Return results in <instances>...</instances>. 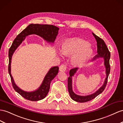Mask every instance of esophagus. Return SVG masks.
Masks as SVG:
<instances>
[{"label":"esophagus","mask_w":123,"mask_h":123,"mask_svg":"<svg viewBox=\"0 0 123 123\" xmlns=\"http://www.w3.org/2000/svg\"><path fill=\"white\" fill-rule=\"evenodd\" d=\"M67 70V65L65 64H62L59 68V70L61 72H65Z\"/></svg>","instance_id":"1"}]
</instances>
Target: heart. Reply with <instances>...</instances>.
Instances as JSON below:
<instances>
[{
    "label": "heart",
    "mask_w": 123,
    "mask_h": 123,
    "mask_svg": "<svg viewBox=\"0 0 123 123\" xmlns=\"http://www.w3.org/2000/svg\"><path fill=\"white\" fill-rule=\"evenodd\" d=\"M60 51L62 54L65 55H73L72 61L73 64L77 65L85 63L92 56L93 52L88 43L80 39L64 43L61 47Z\"/></svg>",
    "instance_id": "obj_1"
}]
</instances>
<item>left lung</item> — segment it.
Wrapping results in <instances>:
<instances>
[{
	"label": "left lung",
	"instance_id": "8db88e82",
	"mask_svg": "<svg viewBox=\"0 0 123 123\" xmlns=\"http://www.w3.org/2000/svg\"><path fill=\"white\" fill-rule=\"evenodd\" d=\"M93 34V35L95 37L97 43V55H96L92 60V61H94L98 58H103L104 59V65L105 68V74L106 77L104 81L103 85L98 90L92 94H89L87 96H80L78 95L74 92L73 88H72V77L74 76L78 70V68H72L70 71L69 74L70 76L68 77V90L70 93V97L75 101L78 102H86L87 101L93 99L94 98L101 93L103 91L105 90L106 87L107 81H108V76L110 72V52L106 45L104 42V40L100 38V37L97 36L96 35Z\"/></svg>",
	"mask_w": 123,
	"mask_h": 123
}]
</instances>
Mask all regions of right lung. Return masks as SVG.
<instances>
[{
  "label": "right lung",
  "instance_id": "1",
  "mask_svg": "<svg viewBox=\"0 0 123 123\" xmlns=\"http://www.w3.org/2000/svg\"><path fill=\"white\" fill-rule=\"evenodd\" d=\"M59 30V28L52 25L31 24L17 36L9 49L8 72L11 77L12 86L15 92L19 93L25 99L36 101L45 98L49 91L51 81L58 73L59 67H53L50 69L38 88L33 92H26L20 88L15 84L13 77L12 76L11 73L12 56L15 50L25 39L26 36L33 34L37 35L42 37L48 43H53L58 34Z\"/></svg>",
  "mask_w": 123,
  "mask_h": 123
}]
</instances>
